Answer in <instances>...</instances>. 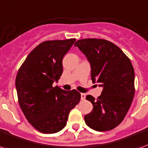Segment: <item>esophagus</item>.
I'll return each instance as SVG.
<instances>
[{
	"label": "esophagus",
	"instance_id": "34e87169",
	"mask_svg": "<svg viewBox=\"0 0 148 148\" xmlns=\"http://www.w3.org/2000/svg\"><path fill=\"white\" fill-rule=\"evenodd\" d=\"M85 98H86V94H81V100H82V101H84Z\"/></svg>",
	"mask_w": 148,
	"mask_h": 148
}]
</instances>
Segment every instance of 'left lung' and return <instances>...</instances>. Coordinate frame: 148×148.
Listing matches in <instances>:
<instances>
[{
    "instance_id": "1",
    "label": "left lung",
    "mask_w": 148,
    "mask_h": 148,
    "mask_svg": "<svg viewBox=\"0 0 148 148\" xmlns=\"http://www.w3.org/2000/svg\"><path fill=\"white\" fill-rule=\"evenodd\" d=\"M75 47L87 58L91 79L103 87L97 99L87 95L93 110L84 116L85 123L96 131L111 130L120 124L135 94L134 69L130 60L118 46L103 39H82Z\"/></svg>"
}]
</instances>
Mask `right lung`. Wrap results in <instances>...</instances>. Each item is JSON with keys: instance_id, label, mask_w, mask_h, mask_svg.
<instances>
[{"instance_id": "1", "label": "right lung", "mask_w": 148, "mask_h": 148, "mask_svg": "<svg viewBox=\"0 0 148 148\" xmlns=\"http://www.w3.org/2000/svg\"><path fill=\"white\" fill-rule=\"evenodd\" d=\"M75 41L68 39L41 43L29 53L16 75L20 108L28 122L41 133L62 130L70 111L80 101L77 90L52 86L61 77L62 58Z\"/></svg>"}]
</instances>
